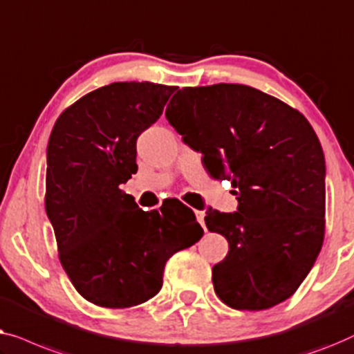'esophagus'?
Wrapping results in <instances>:
<instances>
[{"label":"esophagus","instance_id":"1","mask_svg":"<svg viewBox=\"0 0 354 354\" xmlns=\"http://www.w3.org/2000/svg\"><path fill=\"white\" fill-rule=\"evenodd\" d=\"M196 218H197V221L201 223V226L203 229H207L205 227V215H203V212H196Z\"/></svg>","mask_w":354,"mask_h":354}]
</instances>
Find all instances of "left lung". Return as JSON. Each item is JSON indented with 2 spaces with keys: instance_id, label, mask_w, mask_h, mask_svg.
Segmentation results:
<instances>
[{
  "instance_id": "1",
  "label": "left lung",
  "mask_w": 354,
  "mask_h": 354,
  "mask_svg": "<svg viewBox=\"0 0 354 354\" xmlns=\"http://www.w3.org/2000/svg\"><path fill=\"white\" fill-rule=\"evenodd\" d=\"M167 120L237 191V212L208 208V231L229 242L212 270L216 295L234 310H268L311 271L326 216V160L300 112L245 84L183 88Z\"/></svg>"
}]
</instances>
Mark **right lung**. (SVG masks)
<instances>
[{
  "instance_id": "1",
  "label": "right lung",
  "mask_w": 354,
  "mask_h": 354,
  "mask_svg": "<svg viewBox=\"0 0 354 354\" xmlns=\"http://www.w3.org/2000/svg\"><path fill=\"white\" fill-rule=\"evenodd\" d=\"M176 86L118 82L66 109L46 149V215L59 260L80 295L129 308L157 295L171 255L203 236L179 203L144 212L120 186L138 171L136 141Z\"/></svg>"
}]
</instances>
